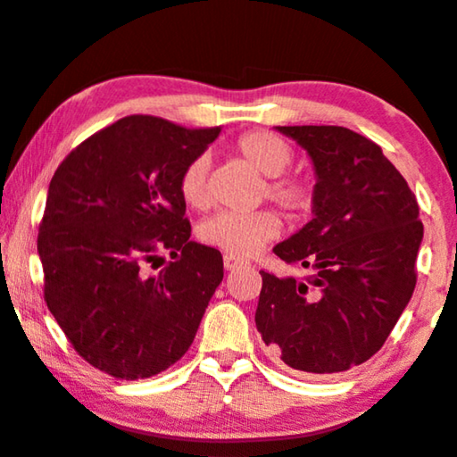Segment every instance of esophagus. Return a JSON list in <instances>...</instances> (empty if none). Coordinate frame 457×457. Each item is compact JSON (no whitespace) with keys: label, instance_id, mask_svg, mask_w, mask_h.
<instances>
[{"label":"esophagus","instance_id":"1","mask_svg":"<svg viewBox=\"0 0 457 457\" xmlns=\"http://www.w3.org/2000/svg\"><path fill=\"white\" fill-rule=\"evenodd\" d=\"M242 263H245V261H242L240 257H236V254H225V257H223V267L228 271L236 270V267H240Z\"/></svg>","mask_w":457,"mask_h":457}]
</instances>
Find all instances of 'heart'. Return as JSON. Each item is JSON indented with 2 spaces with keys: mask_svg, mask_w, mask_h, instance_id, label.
<instances>
[{
  "mask_svg": "<svg viewBox=\"0 0 457 457\" xmlns=\"http://www.w3.org/2000/svg\"><path fill=\"white\" fill-rule=\"evenodd\" d=\"M236 152L245 158L254 171L265 175L267 198L282 206L292 217H301L312 211L315 187L303 175L286 173L295 161V150L278 133L254 129L236 139ZM209 158L196 156L179 175V196L192 209H204L209 204ZM282 221L278 212L261 209L253 212H217L200 225V240L204 245L221 248L229 254L248 257L259 253L267 242L276 240Z\"/></svg>",
  "mask_w": 457,
  "mask_h": 457,
  "instance_id": "1",
  "label": "heart"
}]
</instances>
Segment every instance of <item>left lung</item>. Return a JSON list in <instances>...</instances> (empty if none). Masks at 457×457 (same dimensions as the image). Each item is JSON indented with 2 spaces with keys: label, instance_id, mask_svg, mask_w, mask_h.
I'll use <instances>...</instances> for the list:
<instances>
[{
  "label": "left lung",
  "instance_id": "obj_1",
  "mask_svg": "<svg viewBox=\"0 0 457 457\" xmlns=\"http://www.w3.org/2000/svg\"><path fill=\"white\" fill-rule=\"evenodd\" d=\"M312 156L313 219L273 246L309 276L261 271L257 330L286 366L337 374L380 351L416 288V194L372 139L337 125L278 127Z\"/></svg>",
  "mask_w": 457,
  "mask_h": 457
}]
</instances>
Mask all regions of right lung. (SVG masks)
Masks as SVG:
<instances>
[{
    "label": "right lung",
    "mask_w": 457,
    "mask_h": 457,
    "mask_svg": "<svg viewBox=\"0 0 457 457\" xmlns=\"http://www.w3.org/2000/svg\"><path fill=\"white\" fill-rule=\"evenodd\" d=\"M221 127L150 114L104 127L60 162L37 251L44 299L79 355L120 380L184 357L223 279L217 248L190 240L179 175ZM161 252L172 261L158 274Z\"/></svg>",
    "instance_id": "right-lung-1"
}]
</instances>
